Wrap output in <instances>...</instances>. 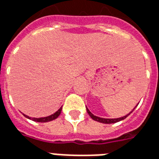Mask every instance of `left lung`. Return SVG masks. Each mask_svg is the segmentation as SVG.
<instances>
[{"label": "left lung", "instance_id": "8db88e82", "mask_svg": "<svg viewBox=\"0 0 159 159\" xmlns=\"http://www.w3.org/2000/svg\"><path fill=\"white\" fill-rule=\"evenodd\" d=\"M133 109V110H134ZM132 110V111H133ZM87 111H88V113H89V115L90 116V117H91L93 120H96V121L98 122H100V123H104V124H112V123H116V122H118V121H120V120H124V119H125L126 117H127L130 114H128L127 116H124V117H121V118H118V119H103V118H100V117H98V116H93V114H92L90 111H89V109H88V108H87Z\"/></svg>", "mask_w": 159, "mask_h": 159}]
</instances>
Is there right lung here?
Returning a JSON list of instances; mask_svg holds the SVG:
<instances>
[{
	"mask_svg": "<svg viewBox=\"0 0 159 159\" xmlns=\"http://www.w3.org/2000/svg\"><path fill=\"white\" fill-rule=\"evenodd\" d=\"M61 109H62V108H60L58 111H56L55 114H53V115H51V116H47V117H43V118H32V119H33V120H34V121H37V122L51 121V120H53L56 119L59 116H60V115H61ZM24 116H25V117H27V118L30 119L29 116H25V115H24Z\"/></svg>",
	"mask_w": 159,
	"mask_h": 159,
	"instance_id": "obj_1",
	"label": "right lung"
}]
</instances>
